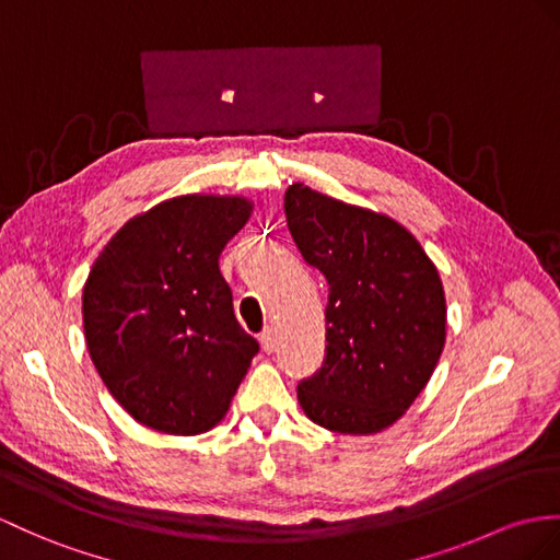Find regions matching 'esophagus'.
<instances>
[{
	"label": "esophagus",
	"instance_id": "obj_1",
	"mask_svg": "<svg viewBox=\"0 0 560 560\" xmlns=\"http://www.w3.org/2000/svg\"><path fill=\"white\" fill-rule=\"evenodd\" d=\"M258 342H261V349L266 353H272V349H276V335H272L270 327H268V330H264L261 335H258Z\"/></svg>",
	"mask_w": 560,
	"mask_h": 560
}]
</instances>
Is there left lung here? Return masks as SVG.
Returning <instances> with one entry per match:
<instances>
[{"label":"left lung","mask_w":560,"mask_h":560,"mask_svg":"<svg viewBox=\"0 0 560 560\" xmlns=\"http://www.w3.org/2000/svg\"><path fill=\"white\" fill-rule=\"evenodd\" d=\"M284 215L304 261L330 284L325 361L299 383V404L313 422L339 434L385 430L425 389L442 357L440 272L389 215L304 183L288 187Z\"/></svg>","instance_id":"left-lung-1"}]
</instances>
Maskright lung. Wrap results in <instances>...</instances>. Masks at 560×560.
I'll list each match as a JSON object with an SVG mask.
<instances>
[{
    "label": "right lung",
    "mask_w": 560,
    "mask_h": 560,
    "mask_svg": "<svg viewBox=\"0 0 560 560\" xmlns=\"http://www.w3.org/2000/svg\"><path fill=\"white\" fill-rule=\"evenodd\" d=\"M252 207L244 197L166 199L130 218L90 270V359L114 399L147 428L211 430L247 375L258 342L235 318L218 258Z\"/></svg>",
    "instance_id": "obj_1"
}]
</instances>
